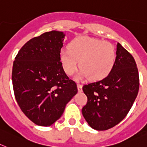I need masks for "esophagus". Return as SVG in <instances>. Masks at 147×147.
<instances>
[{
  "mask_svg": "<svg viewBox=\"0 0 147 147\" xmlns=\"http://www.w3.org/2000/svg\"><path fill=\"white\" fill-rule=\"evenodd\" d=\"M78 92L82 91V85L81 84H78Z\"/></svg>",
  "mask_w": 147,
  "mask_h": 147,
  "instance_id": "esophagus-1",
  "label": "esophagus"
}]
</instances>
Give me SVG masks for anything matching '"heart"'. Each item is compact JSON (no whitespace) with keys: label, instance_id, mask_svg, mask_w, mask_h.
Listing matches in <instances>:
<instances>
[{"label":"heart","instance_id":"heart-1","mask_svg":"<svg viewBox=\"0 0 147 147\" xmlns=\"http://www.w3.org/2000/svg\"><path fill=\"white\" fill-rule=\"evenodd\" d=\"M69 49L60 52V61L64 72L72 75L79 67L81 72L76 79L90 78L92 81L104 78L114 68L117 58L115 46L109 41L87 36L74 38Z\"/></svg>","mask_w":147,"mask_h":147}]
</instances>
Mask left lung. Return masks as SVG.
<instances>
[{"instance_id":"left-lung-1","label":"left lung","mask_w":147,"mask_h":147,"mask_svg":"<svg viewBox=\"0 0 147 147\" xmlns=\"http://www.w3.org/2000/svg\"><path fill=\"white\" fill-rule=\"evenodd\" d=\"M114 68L107 77L83 86L87 104L82 114L88 124L98 131L119 123L128 114L139 89V75L132 55L119 43Z\"/></svg>"}]
</instances>
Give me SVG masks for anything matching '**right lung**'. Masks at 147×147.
Instances as JSON below:
<instances>
[{
    "label": "right lung",
    "mask_w": 147,
    "mask_h": 147,
    "mask_svg": "<svg viewBox=\"0 0 147 147\" xmlns=\"http://www.w3.org/2000/svg\"><path fill=\"white\" fill-rule=\"evenodd\" d=\"M64 37L63 32L53 30L32 38L13 63L15 99L25 115L38 126L49 127L58 121L78 92L60 61Z\"/></svg>",
    "instance_id": "add662e5"
}]
</instances>
